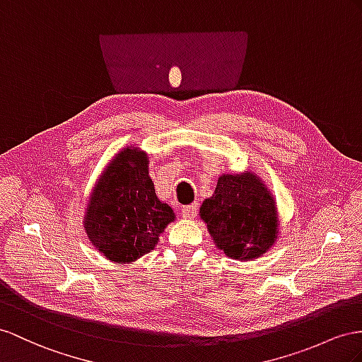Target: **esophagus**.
<instances>
[{"label":"esophagus","instance_id":"1","mask_svg":"<svg viewBox=\"0 0 362 362\" xmlns=\"http://www.w3.org/2000/svg\"><path fill=\"white\" fill-rule=\"evenodd\" d=\"M182 217L183 218H188V220H192L194 217L197 216V205L196 203H194V205H188V206H183L182 208Z\"/></svg>","mask_w":362,"mask_h":362}]
</instances>
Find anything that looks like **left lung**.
<instances>
[{"mask_svg": "<svg viewBox=\"0 0 362 362\" xmlns=\"http://www.w3.org/2000/svg\"><path fill=\"white\" fill-rule=\"evenodd\" d=\"M216 247L238 262L264 255L280 237L276 200L251 170L218 175L199 212Z\"/></svg>", "mask_w": 362, "mask_h": 362, "instance_id": "obj_1", "label": "left lung"}]
</instances>
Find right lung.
<instances>
[{"label":"right lung","mask_w":362,"mask_h":362,"mask_svg":"<svg viewBox=\"0 0 362 362\" xmlns=\"http://www.w3.org/2000/svg\"><path fill=\"white\" fill-rule=\"evenodd\" d=\"M175 212L157 197L150 157L137 145L113 156L87 200L82 226L90 245L107 260L129 264L151 252Z\"/></svg>","instance_id":"1"}]
</instances>
